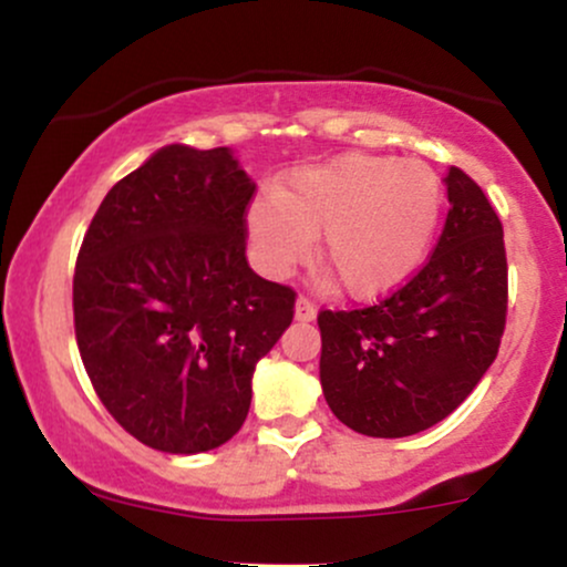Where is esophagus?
<instances>
[{"mask_svg": "<svg viewBox=\"0 0 567 567\" xmlns=\"http://www.w3.org/2000/svg\"><path fill=\"white\" fill-rule=\"evenodd\" d=\"M317 317V306L309 298H298L296 301V320L298 322H311Z\"/></svg>", "mask_w": 567, "mask_h": 567, "instance_id": "34e87169", "label": "esophagus"}]
</instances>
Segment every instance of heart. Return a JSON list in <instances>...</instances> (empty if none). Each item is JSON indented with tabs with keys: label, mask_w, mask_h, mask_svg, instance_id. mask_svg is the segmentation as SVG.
Listing matches in <instances>:
<instances>
[{
	"label": "heart",
	"mask_w": 567,
	"mask_h": 567,
	"mask_svg": "<svg viewBox=\"0 0 567 567\" xmlns=\"http://www.w3.org/2000/svg\"><path fill=\"white\" fill-rule=\"evenodd\" d=\"M442 216V184L424 162L341 154L301 167L275 197L247 207V243L264 275L288 277L320 261L351 298L386 296L426 261Z\"/></svg>",
	"instance_id": "obj_1"
}]
</instances>
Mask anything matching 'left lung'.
Here are the masks:
<instances>
[{"instance_id": "obj_1", "label": "left lung", "mask_w": 567, "mask_h": 567, "mask_svg": "<svg viewBox=\"0 0 567 567\" xmlns=\"http://www.w3.org/2000/svg\"><path fill=\"white\" fill-rule=\"evenodd\" d=\"M445 229L405 288L354 311H320V383L341 424L410 437L453 413L498 354L506 250L496 210L458 167L445 175Z\"/></svg>"}]
</instances>
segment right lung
I'll return each instance as SVG.
<instances>
[{"label":"right lung","mask_w":567,"mask_h":567,"mask_svg":"<svg viewBox=\"0 0 567 567\" xmlns=\"http://www.w3.org/2000/svg\"><path fill=\"white\" fill-rule=\"evenodd\" d=\"M252 192L229 146L171 143L103 197L84 234L76 347L109 413L154 451L229 442L258 360L292 322L296 292L247 266Z\"/></svg>","instance_id":"obj_1"}]
</instances>
